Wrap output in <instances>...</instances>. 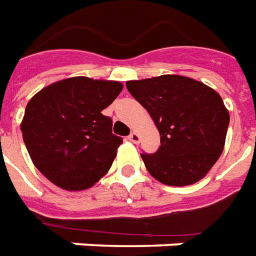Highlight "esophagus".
<instances>
[{"instance_id": "esophagus-1", "label": "esophagus", "mask_w": 256, "mask_h": 256, "mask_svg": "<svg viewBox=\"0 0 256 256\" xmlns=\"http://www.w3.org/2000/svg\"><path fill=\"white\" fill-rule=\"evenodd\" d=\"M128 140L132 142V143H139V140H140V136L138 135L136 132H132V134L128 136Z\"/></svg>"}]
</instances>
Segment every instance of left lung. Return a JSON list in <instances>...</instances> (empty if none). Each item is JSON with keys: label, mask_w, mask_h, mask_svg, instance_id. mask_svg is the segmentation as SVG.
I'll return each instance as SVG.
<instances>
[{"label": "left lung", "mask_w": 256, "mask_h": 256, "mask_svg": "<svg viewBox=\"0 0 256 256\" xmlns=\"http://www.w3.org/2000/svg\"><path fill=\"white\" fill-rule=\"evenodd\" d=\"M161 136L154 154H142L151 176L182 187L206 176L222 154L229 112L218 92L198 80L162 74L126 83Z\"/></svg>", "instance_id": "1"}]
</instances>
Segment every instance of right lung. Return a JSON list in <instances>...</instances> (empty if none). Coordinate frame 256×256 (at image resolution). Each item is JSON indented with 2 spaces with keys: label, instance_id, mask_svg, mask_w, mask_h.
I'll return each mask as SVG.
<instances>
[{
  "label": "right lung",
  "instance_id": "1",
  "mask_svg": "<svg viewBox=\"0 0 256 256\" xmlns=\"http://www.w3.org/2000/svg\"><path fill=\"white\" fill-rule=\"evenodd\" d=\"M122 90L120 82L69 78L44 87L26 108L22 134L44 177L66 191L92 187L114 161L120 136L102 110Z\"/></svg>",
  "mask_w": 256,
  "mask_h": 256
}]
</instances>
